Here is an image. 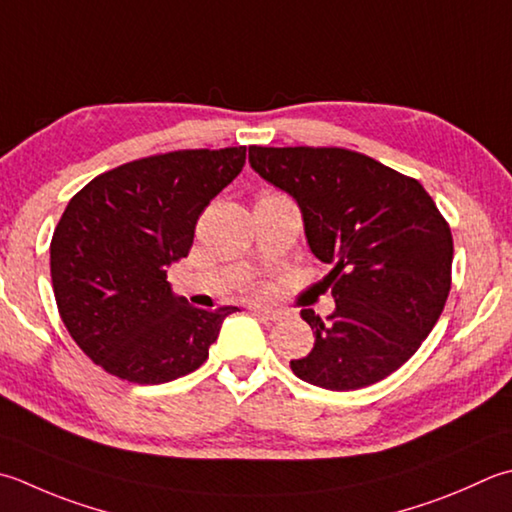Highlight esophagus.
<instances>
[{"label":"esophagus","instance_id":"34e87169","mask_svg":"<svg viewBox=\"0 0 512 512\" xmlns=\"http://www.w3.org/2000/svg\"><path fill=\"white\" fill-rule=\"evenodd\" d=\"M253 315L266 319V322H277V319H282V310H275V308H262V306H253Z\"/></svg>","mask_w":512,"mask_h":512}]
</instances>
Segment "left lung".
Returning a JSON list of instances; mask_svg holds the SVG:
<instances>
[{
    "label": "left lung",
    "mask_w": 512,
    "mask_h": 512,
    "mask_svg": "<svg viewBox=\"0 0 512 512\" xmlns=\"http://www.w3.org/2000/svg\"><path fill=\"white\" fill-rule=\"evenodd\" d=\"M248 162L286 190L304 217L308 246L330 264L335 310L304 308L315 346L290 368L328 390H357L417 353L450 290L453 235L413 177L348 148L250 146Z\"/></svg>",
    "instance_id": "obj_1"
}]
</instances>
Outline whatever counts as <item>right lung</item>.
I'll return each instance as SVG.
<instances>
[{"label": "right lung", "mask_w": 512, "mask_h": 512, "mask_svg": "<svg viewBox=\"0 0 512 512\" xmlns=\"http://www.w3.org/2000/svg\"><path fill=\"white\" fill-rule=\"evenodd\" d=\"M244 164L246 146L173 150L97 175L68 202L50 242L55 302L106 373L166 384L208 359L237 308L190 306L166 268L188 255L199 215Z\"/></svg>", "instance_id": "obj_1"}]
</instances>
